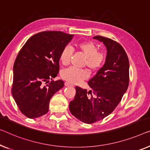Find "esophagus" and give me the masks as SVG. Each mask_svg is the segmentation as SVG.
I'll return each instance as SVG.
<instances>
[{"mask_svg": "<svg viewBox=\"0 0 150 150\" xmlns=\"http://www.w3.org/2000/svg\"><path fill=\"white\" fill-rule=\"evenodd\" d=\"M64 86H65L66 87H69V86H73V85L69 83V82H65L64 83Z\"/></svg>", "mask_w": 150, "mask_h": 150, "instance_id": "1", "label": "esophagus"}]
</instances>
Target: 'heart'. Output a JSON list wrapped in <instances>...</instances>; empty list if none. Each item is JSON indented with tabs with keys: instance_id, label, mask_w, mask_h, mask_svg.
Listing matches in <instances>:
<instances>
[{
	"instance_id": "b5f03b06",
	"label": "heart",
	"mask_w": 150,
	"mask_h": 150,
	"mask_svg": "<svg viewBox=\"0 0 150 150\" xmlns=\"http://www.w3.org/2000/svg\"><path fill=\"white\" fill-rule=\"evenodd\" d=\"M78 51L86 56L84 65L89 71H96L103 65L106 60V54L101 51H98V47L93 42H81L75 44ZM73 50L69 46L62 49L60 53L59 60L62 65H68L71 61ZM61 75L62 79L73 84H77L88 77V73L85 70H80L73 67L63 69Z\"/></svg>"
}]
</instances>
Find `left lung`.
<instances>
[{
    "label": "left lung",
    "mask_w": 150,
    "mask_h": 150,
    "mask_svg": "<svg viewBox=\"0 0 150 150\" xmlns=\"http://www.w3.org/2000/svg\"><path fill=\"white\" fill-rule=\"evenodd\" d=\"M93 38L106 46V61L88 81L91 90L76 86L74 100L69 103L71 114L87 124L99 121L112 112L127 90L129 82V59L122 46L100 35Z\"/></svg>",
    "instance_id": "obj_1"
}]
</instances>
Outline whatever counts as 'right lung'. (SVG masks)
Masks as SVG:
<instances>
[{"label":"right lung","mask_w":150,"mask_h":150,"mask_svg":"<svg viewBox=\"0 0 150 150\" xmlns=\"http://www.w3.org/2000/svg\"><path fill=\"white\" fill-rule=\"evenodd\" d=\"M73 35L57 31L40 32L31 37L17 54L11 92L27 117L35 118L48 112L51 98L64 87L62 80L48 81L59 73L60 53Z\"/></svg>","instance_id":"1"}]
</instances>
